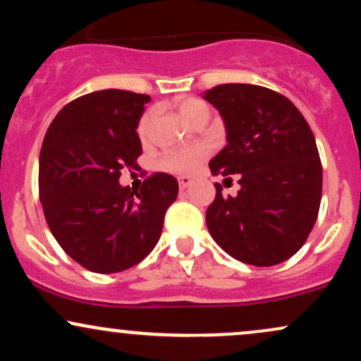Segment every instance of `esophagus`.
<instances>
[{
  "mask_svg": "<svg viewBox=\"0 0 361 361\" xmlns=\"http://www.w3.org/2000/svg\"><path fill=\"white\" fill-rule=\"evenodd\" d=\"M192 183H193V180L190 176H180V178H178V185H180V190L188 188V186Z\"/></svg>",
  "mask_w": 361,
  "mask_h": 361,
  "instance_id": "34e87169",
  "label": "esophagus"
}]
</instances>
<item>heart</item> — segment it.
I'll list each match as a JSON object with an SVG mask.
<instances>
[{"label":"heart","mask_w":361,"mask_h":361,"mask_svg":"<svg viewBox=\"0 0 361 361\" xmlns=\"http://www.w3.org/2000/svg\"><path fill=\"white\" fill-rule=\"evenodd\" d=\"M176 110L186 123H192L193 120L200 117H209V106L202 100H198V98H181V100L176 102ZM149 123H151V115L146 114L140 118L137 127L140 137H146L147 135ZM205 154L207 149L202 146L180 149V151H169L161 157V166L173 173H186L197 166L204 159Z\"/></svg>","instance_id":"1"}]
</instances>
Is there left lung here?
I'll return each mask as SVG.
<instances>
[{
  "label": "left lung",
  "mask_w": 361,
  "mask_h": 361,
  "mask_svg": "<svg viewBox=\"0 0 361 361\" xmlns=\"http://www.w3.org/2000/svg\"><path fill=\"white\" fill-rule=\"evenodd\" d=\"M202 98L219 110L227 140L209 166L214 175H238L241 186L235 197H224L215 183L209 233L243 263L279 264L304 246L321 205L312 130L288 98L263 86L219 85Z\"/></svg>",
  "instance_id": "left-lung-1"
}]
</instances>
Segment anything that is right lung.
Here are the masks:
<instances>
[{"mask_svg":"<svg viewBox=\"0 0 361 361\" xmlns=\"http://www.w3.org/2000/svg\"><path fill=\"white\" fill-rule=\"evenodd\" d=\"M147 94L102 90L68 103L44 137L39 192L49 229L74 261L94 273L134 267L154 250L178 181L156 173L142 188L118 183L142 154L139 120Z\"/></svg>","mask_w":361,"mask_h":361,"instance_id":"obj_1","label":"right lung"}]
</instances>
